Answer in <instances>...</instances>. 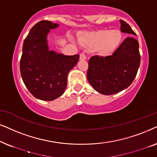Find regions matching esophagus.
I'll use <instances>...</instances> for the list:
<instances>
[{
	"instance_id": "obj_1",
	"label": "esophagus",
	"mask_w": 157,
	"mask_h": 157,
	"mask_svg": "<svg viewBox=\"0 0 157 157\" xmlns=\"http://www.w3.org/2000/svg\"><path fill=\"white\" fill-rule=\"evenodd\" d=\"M86 55L84 53H80V60H85L86 59Z\"/></svg>"
}]
</instances>
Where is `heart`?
Returning a JSON list of instances; mask_svg holds the SVG:
<instances>
[{
	"mask_svg": "<svg viewBox=\"0 0 157 157\" xmlns=\"http://www.w3.org/2000/svg\"><path fill=\"white\" fill-rule=\"evenodd\" d=\"M122 33L120 30L102 29L87 35L85 43L90 47H99L100 53L109 54L119 47L122 41Z\"/></svg>",
	"mask_w": 157,
	"mask_h": 157,
	"instance_id": "obj_1",
	"label": "heart"
}]
</instances>
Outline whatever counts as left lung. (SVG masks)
Segmentation results:
<instances>
[{"instance_id": "8db88e82", "label": "left lung", "mask_w": 157, "mask_h": 157, "mask_svg": "<svg viewBox=\"0 0 157 157\" xmlns=\"http://www.w3.org/2000/svg\"><path fill=\"white\" fill-rule=\"evenodd\" d=\"M120 22L122 32L136 35L126 22L123 20ZM139 47L138 41L130 36L121 43L112 55L92 57L88 62L87 77L93 89L109 95L130 86L141 62Z\"/></svg>"}]
</instances>
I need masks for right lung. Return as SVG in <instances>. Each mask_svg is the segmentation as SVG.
Masks as SVG:
<instances>
[{
	"label": "right lung",
	"instance_id": "obj_1",
	"mask_svg": "<svg viewBox=\"0 0 157 157\" xmlns=\"http://www.w3.org/2000/svg\"><path fill=\"white\" fill-rule=\"evenodd\" d=\"M59 24L41 21L35 24L24 39L20 60L22 80L37 99L54 100L64 93L67 75L76 65L80 55H64L49 49L47 35Z\"/></svg>",
	"mask_w": 157,
	"mask_h": 157
}]
</instances>
